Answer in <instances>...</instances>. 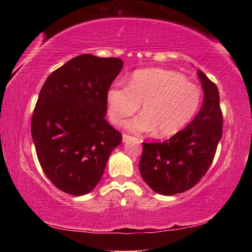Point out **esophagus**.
Returning a JSON list of instances; mask_svg holds the SVG:
<instances>
[{
  "label": "esophagus",
  "mask_w": 252,
  "mask_h": 252,
  "mask_svg": "<svg viewBox=\"0 0 252 252\" xmlns=\"http://www.w3.org/2000/svg\"><path fill=\"white\" fill-rule=\"evenodd\" d=\"M132 139H135V138H133V136H131V135H127L126 133H123V135H122V141L123 142H127V141H130V140H132Z\"/></svg>",
  "instance_id": "1"
}]
</instances>
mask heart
Masks as SVG:
<instances>
[{
    "label": "heart",
    "instance_id": "heart-1",
    "mask_svg": "<svg viewBox=\"0 0 252 252\" xmlns=\"http://www.w3.org/2000/svg\"><path fill=\"white\" fill-rule=\"evenodd\" d=\"M202 91L185 76L164 69L135 71L129 85L114 83L106 94L108 114L121 126L142 103L143 112L126 123L127 130L146 133L157 129L159 136L177 133L194 117Z\"/></svg>",
    "mask_w": 252,
    "mask_h": 252
}]
</instances>
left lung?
<instances>
[{"instance_id":"obj_1","label":"left lung","mask_w":252,"mask_h":252,"mask_svg":"<svg viewBox=\"0 0 252 252\" xmlns=\"http://www.w3.org/2000/svg\"><path fill=\"white\" fill-rule=\"evenodd\" d=\"M204 99L195 118L169 140L143 143L139 170L157 193L185 192L200 181L212 163L222 136V113L217 85L198 70Z\"/></svg>"}]
</instances>
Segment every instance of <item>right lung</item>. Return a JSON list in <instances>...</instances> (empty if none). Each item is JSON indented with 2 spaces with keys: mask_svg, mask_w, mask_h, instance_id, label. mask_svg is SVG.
<instances>
[{
  "mask_svg": "<svg viewBox=\"0 0 252 252\" xmlns=\"http://www.w3.org/2000/svg\"><path fill=\"white\" fill-rule=\"evenodd\" d=\"M123 67L118 58L81 54L49 75L31 122L45 176L63 192L94 189L122 135L105 120L106 94Z\"/></svg>",
  "mask_w": 252,
  "mask_h": 252,
  "instance_id": "add662e5",
  "label": "right lung"
}]
</instances>
